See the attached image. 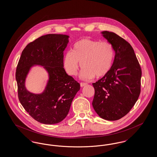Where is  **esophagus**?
I'll return each instance as SVG.
<instances>
[{
  "mask_svg": "<svg viewBox=\"0 0 157 157\" xmlns=\"http://www.w3.org/2000/svg\"><path fill=\"white\" fill-rule=\"evenodd\" d=\"M80 85H81V87H83V86H86V85H87V83H84V82H81V83H80Z\"/></svg>",
  "mask_w": 157,
  "mask_h": 157,
  "instance_id": "obj_1",
  "label": "esophagus"
}]
</instances>
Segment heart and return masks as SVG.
I'll return each mask as SVG.
<instances>
[{
  "mask_svg": "<svg viewBox=\"0 0 157 157\" xmlns=\"http://www.w3.org/2000/svg\"><path fill=\"white\" fill-rule=\"evenodd\" d=\"M114 58L115 51L109 42L83 39L75 43L71 52L65 54L63 65L68 75L74 76L78 74L81 63L84 68L81 78L88 81L95 75L102 77L106 75Z\"/></svg>",
  "mask_w": 157,
  "mask_h": 157,
  "instance_id": "heart-1",
  "label": "heart"
}]
</instances>
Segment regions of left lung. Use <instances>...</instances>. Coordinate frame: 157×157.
I'll return each instance as SVG.
<instances>
[{
    "instance_id": "left-lung-1",
    "label": "left lung",
    "mask_w": 157,
    "mask_h": 157,
    "mask_svg": "<svg viewBox=\"0 0 157 157\" xmlns=\"http://www.w3.org/2000/svg\"><path fill=\"white\" fill-rule=\"evenodd\" d=\"M101 33L113 46L115 55L108 73L92 83V106L101 118L116 121L126 115L137 101L142 71L131 45L113 32Z\"/></svg>"
}]
</instances>
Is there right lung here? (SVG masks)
Wrapping results in <instances>:
<instances>
[{
    "label": "right lung",
    "instance_id": "right-lung-1",
    "mask_svg": "<svg viewBox=\"0 0 157 157\" xmlns=\"http://www.w3.org/2000/svg\"><path fill=\"white\" fill-rule=\"evenodd\" d=\"M68 35L48 34L29 43L23 49L16 71L19 100L25 111L37 122L52 125L65 118L80 84L65 72L63 51ZM42 66L48 73L45 90L36 94L28 91L25 81L31 67Z\"/></svg>",
    "mask_w": 157,
    "mask_h": 157
}]
</instances>
